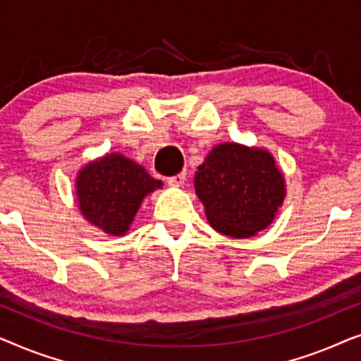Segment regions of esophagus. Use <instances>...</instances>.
<instances>
[{
  "label": "esophagus",
  "mask_w": 361,
  "mask_h": 361,
  "mask_svg": "<svg viewBox=\"0 0 361 361\" xmlns=\"http://www.w3.org/2000/svg\"><path fill=\"white\" fill-rule=\"evenodd\" d=\"M184 180H185V172H180V174L169 177V179H167V184L171 187H180L184 184Z\"/></svg>",
  "instance_id": "esophagus-1"
}]
</instances>
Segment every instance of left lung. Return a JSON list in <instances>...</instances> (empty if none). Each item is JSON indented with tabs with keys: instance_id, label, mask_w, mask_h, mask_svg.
<instances>
[{
	"instance_id": "8db88e82",
	"label": "left lung",
	"mask_w": 361,
	"mask_h": 361,
	"mask_svg": "<svg viewBox=\"0 0 361 361\" xmlns=\"http://www.w3.org/2000/svg\"><path fill=\"white\" fill-rule=\"evenodd\" d=\"M212 228L250 238L274 220L286 197L283 172L271 152L225 142L215 146L194 179Z\"/></svg>"
}]
</instances>
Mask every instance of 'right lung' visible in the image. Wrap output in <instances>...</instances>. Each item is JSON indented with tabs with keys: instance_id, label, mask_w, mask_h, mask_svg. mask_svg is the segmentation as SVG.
<instances>
[{
	"instance_id": "add662e5",
	"label": "right lung",
	"mask_w": 361,
	"mask_h": 361,
	"mask_svg": "<svg viewBox=\"0 0 361 361\" xmlns=\"http://www.w3.org/2000/svg\"><path fill=\"white\" fill-rule=\"evenodd\" d=\"M82 215L108 235H125L146 195L161 189L145 167L121 154L88 162L75 180Z\"/></svg>"
}]
</instances>
